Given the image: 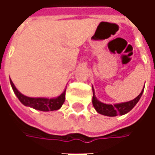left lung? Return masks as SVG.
Wrapping results in <instances>:
<instances>
[{
    "label": "left lung",
    "instance_id": "8db88e82",
    "mask_svg": "<svg viewBox=\"0 0 155 155\" xmlns=\"http://www.w3.org/2000/svg\"><path fill=\"white\" fill-rule=\"evenodd\" d=\"M144 89V87H143ZM143 91H141L138 96L135 99H134L133 101H128V102H124V103H121V104H104L101 101H99L94 95V91L93 89V100H92V103L94 105V109L96 110L98 113L103 114V115H106V116H117V115H123L124 114H127L128 112H130L132 109H133L135 104L138 103V101H140L141 95L143 94Z\"/></svg>",
    "mask_w": 155,
    "mask_h": 155
}]
</instances>
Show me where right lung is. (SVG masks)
Returning <instances> with one entry per match:
<instances>
[{"mask_svg":"<svg viewBox=\"0 0 155 155\" xmlns=\"http://www.w3.org/2000/svg\"><path fill=\"white\" fill-rule=\"evenodd\" d=\"M10 82L12 84V87L13 91L15 92V95L17 96L19 101L21 102L22 104L25 106H30L38 110L41 111H53L57 110L62 106V104H64V100H65V91L58 96L57 98L54 99H47V98H31L27 97L21 93H20L17 89L15 88V84H13L12 81L10 79Z\"/></svg>","mask_w":155,"mask_h":155,"instance_id":"obj_1","label":"right lung"}]
</instances>
